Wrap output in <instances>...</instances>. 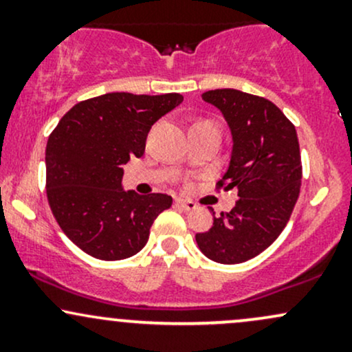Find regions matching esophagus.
Listing matches in <instances>:
<instances>
[{"label": "esophagus", "mask_w": 352, "mask_h": 352, "mask_svg": "<svg viewBox=\"0 0 352 352\" xmlns=\"http://www.w3.org/2000/svg\"><path fill=\"white\" fill-rule=\"evenodd\" d=\"M175 204L179 205L180 208L187 210V212H188V210H195L197 208V205L193 204V201H188V200H184V199H177Z\"/></svg>", "instance_id": "esophagus-1"}]
</instances>
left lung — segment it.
Listing matches in <instances>:
<instances>
[{"mask_svg": "<svg viewBox=\"0 0 352 352\" xmlns=\"http://www.w3.org/2000/svg\"><path fill=\"white\" fill-rule=\"evenodd\" d=\"M232 132V155L218 187L238 188L228 213L197 233L201 253L221 265L252 260L280 236L300 195L301 155L296 129L272 100L236 89L201 94Z\"/></svg>", "mask_w": 352, "mask_h": 352, "instance_id": "1", "label": "left lung"}]
</instances>
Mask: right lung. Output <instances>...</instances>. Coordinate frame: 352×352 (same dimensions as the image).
Wrapping results in <instances>:
<instances>
[{
    "label": "right lung",
    "instance_id": "obj_1",
    "mask_svg": "<svg viewBox=\"0 0 352 352\" xmlns=\"http://www.w3.org/2000/svg\"><path fill=\"white\" fill-rule=\"evenodd\" d=\"M182 100L177 92H109L76 104L56 125L46 145L47 201L60 230L82 252L116 261L147 243L153 220L172 197L124 190L122 165L144 155L152 125Z\"/></svg>",
    "mask_w": 352,
    "mask_h": 352
}]
</instances>
